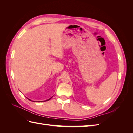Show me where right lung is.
<instances>
[{
	"mask_svg": "<svg viewBox=\"0 0 133 133\" xmlns=\"http://www.w3.org/2000/svg\"><path fill=\"white\" fill-rule=\"evenodd\" d=\"M52 98V97H51ZM51 98H50V99H48V100H44V101H41V102H46V101H48V100H49L50 99H51ZM29 100H30V99H29ZM31 101H32V100H31Z\"/></svg>",
	"mask_w": 133,
	"mask_h": 133,
	"instance_id": "add662e5",
	"label": "right lung"
}]
</instances>
